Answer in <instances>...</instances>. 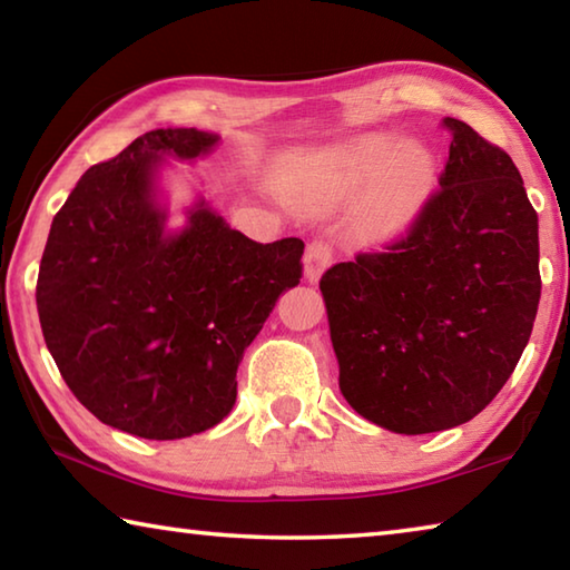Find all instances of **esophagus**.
<instances>
[{
  "mask_svg": "<svg viewBox=\"0 0 570 570\" xmlns=\"http://www.w3.org/2000/svg\"><path fill=\"white\" fill-rule=\"evenodd\" d=\"M334 262V248L330 240H312L306 246V256H304V276L308 282H320V276L332 266Z\"/></svg>",
  "mask_w": 570,
  "mask_h": 570,
  "instance_id": "1",
  "label": "esophagus"
}]
</instances>
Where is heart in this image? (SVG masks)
Instances as JSON below:
<instances>
[{"label": "heart", "mask_w": 570, "mask_h": 570, "mask_svg": "<svg viewBox=\"0 0 570 570\" xmlns=\"http://www.w3.org/2000/svg\"><path fill=\"white\" fill-rule=\"evenodd\" d=\"M435 156L424 142H397L394 135L372 132L334 153L316 196L322 206H334L370 183L356 210V228L366 238H384L414 218L435 183Z\"/></svg>", "instance_id": "1"}]
</instances>
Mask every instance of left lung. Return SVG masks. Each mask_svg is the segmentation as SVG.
Instances as JSON below:
<instances>
[{
  "label": "left lung",
  "instance_id": "left-lung-1",
  "mask_svg": "<svg viewBox=\"0 0 570 570\" xmlns=\"http://www.w3.org/2000/svg\"><path fill=\"white\" fill-rule=\"evenodd\" d=\"M440 188L410 228L326 268L340 390L380 428L424 435L475 417L533 332L538 214L503 148L448 118Z\"/></svg>",
  "mask_w": 570,
  "mask_h": 570
}]
</instances>
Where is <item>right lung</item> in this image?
Wrapping results in <instances>:
<instances>
[{"instance_id":"add662e5","label":"right lung","mask_w":570,"mask_h":570,"mask_svg":"<svg viewBox=\"0 0 570 570\" xmlns=\"http://www.w3.org/2000/svg\"><path fill=\"white\" fill-rule=\"evenodd\" d=\"M196 128L150 130L77 180L47 238L37 312L72 394L100 422L146 440L214 428L276 298L302 278V238L256 244L200 204L166 234L153 198L158 153L216 146Z\"/></svg>"}]
</instances>
